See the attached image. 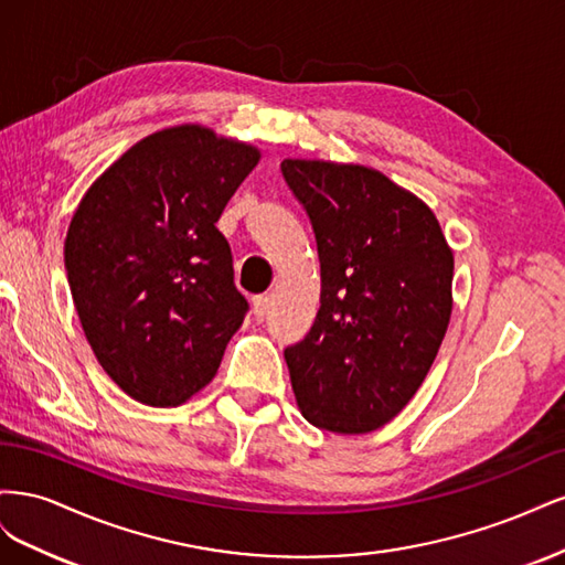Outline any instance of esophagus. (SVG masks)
<instances>
[{
  "label": "esophagus",
  "mask_w": 565,
  "mask_h": 565,
  "mask_svg": "<svg viewBox=\"0 0 565 565\" xmlns=\"http://www.w3.org/2000/svg\"><path fill=\"white\" fill-rule=\"evenodd\" d=\"M252 306H254V316L256 320H264L266 313H268V306H270V297L268 295H259L252 299Z\"/></svg>",
  "instance_id": "34e87169"
}]
</instances>
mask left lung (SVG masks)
<instances>
[{"label": "left lung", "mask_w": 565, "mask_h": 565, "mask_svg": "<svg viewBox=\"0 0 565 565\" xmlns=\"http://www.w3.org/2000/svg\"><path fill=\"white\" fill-rule=\"evenodd\" d=\"M320 259V311L285 349L301 415L334 434L396 417L431 370L452 313V249L438 218L363 164L282 160Z\"/></svg>", "instance_id": "1"}]
</instances>
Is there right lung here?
Segmentation results:
<instances>
[{"instance_id": "add662e5", "label": "right lung", "mask_w": 565, "mask_h": 565, "mask_svg": "<svg viewBox=\"0 0 565 565\" xmlns=\"http://www.w3.org/2000/svg\"><path fill=\"white\" fill-rule=\"evenodd\" d=\"M259 158L207 127H169L82 198L65 237L67 285L96 361L134 401L185 403L243 324L249 306L216 221Z\"/></svg>"}]
</instances>
